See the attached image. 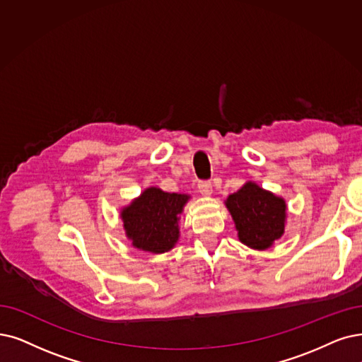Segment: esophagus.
<instances>
[{
    "mask_svg": "<svg viewBox=\"0 0 362 362\" xmlns=\"http://www.w3.org/2000/svg\"><path fill=\"white\" fill-rule=\"evenodd\" d=\"M197 189L204 196H211L212 194V184L209 181H200L197 184Z\"/></svg>",
    "mask_w": 362,
    "mask_h": 362,
    "instance_id": "1",
    "label": "esophagus"
}]
</instances>
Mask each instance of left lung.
Segmentation results:
<instances>
[{"label": "left lung", "mask_w": 362, "mask_h": 362, "mask_svg": "<svg viewBox=\"0 0 362 362\" xmlns=\"http://www.w3.org/2000/svg\"><path fill=\"white\" fill-rule=\"evenodd\" d=\"M226 206L233 216L239 240L252 250H267L284 235L285 200L252 181L230 194Z\"/></svg>", "instance_id": "obj_1"}]
</instances>
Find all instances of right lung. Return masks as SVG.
Wrapping results in <instances>:
<instances>
[{
    "instance_id": "add662e5",
    "label": "right lung",
    "mask_w": 362,
    "mask_h": 362,
    "mask_svg": "<svg viewBox=\"0 0 362 362\" xmlns=\"http://www.w3.org/2000/svg\"><path fill=\"white\" fill-rule=\"evenodd\" d=\"M189 199V194L166 193L157 187L146 189L120 212L126 236L142 251L172 250L180 238V214Z\"/></svg>"
}]
</instances>
